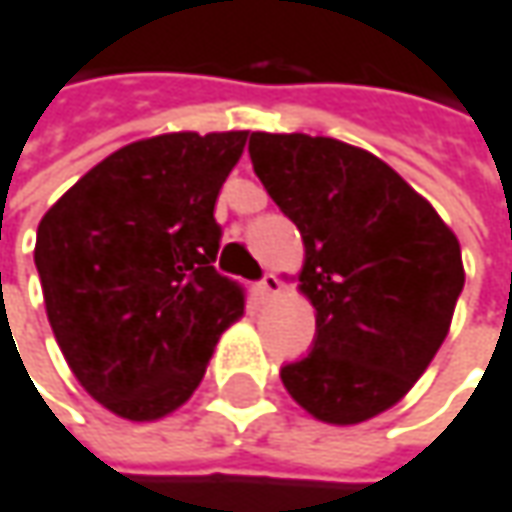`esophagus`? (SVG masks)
<instances>
[{
	"label": "esophagus",
	"mask_w": 512,
	"mask_h": 512,
	"mask_svg": "<svg viewBox=\"0 0 512 512\" xmlns=\"http://www.w3.org/2000/svg\"><path fill=\"white\" fill-rule=\"evenodd\" d=\"M281 289H284V284H281V278H278L275 272H266V275L257 281L260 298H275V295H281Z\"/></svg>",
	"instance_id": "esophagus-1"
}]
</instances>
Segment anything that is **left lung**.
Listing matches in <instances>:
<instances>
[{
    "mask_svg": "<svg viewBox=\"0 0 512 512\" xmlns=\"http://www.w3.org/2000/svg\"><path fill=\"white\" fill-rule=\"evenodd\" d=\"M266 194L304 240L301 292L316 307L307 356L284 388L336 426L406 397L443 345L464 289L461 246L437 211L374 153L304 133H252Z\"/></svg>",
    "mask_w": 512,
    "mask_h": 512,
    "instance_id": "left-lung-1",
    "label": "left lung"
}]
</instances>
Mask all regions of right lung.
Here are the masks:
<instances>
[{"label": "right lung", "instance_id": "1", "mask_svg": "<svg viewBox=\"0 0 512 512\" xmlns=\"http://www.w3.org/2000/svg\"><path fill=\"white\" fill-rule=\"evenodd\" d=\"M249 133H167L106 156L37 228L54 339L112 414L159 420L205 376L246 289L217 272V194Z\"/></svg>", "mask_w": 512, "mask_h": 512}]
</instances>
